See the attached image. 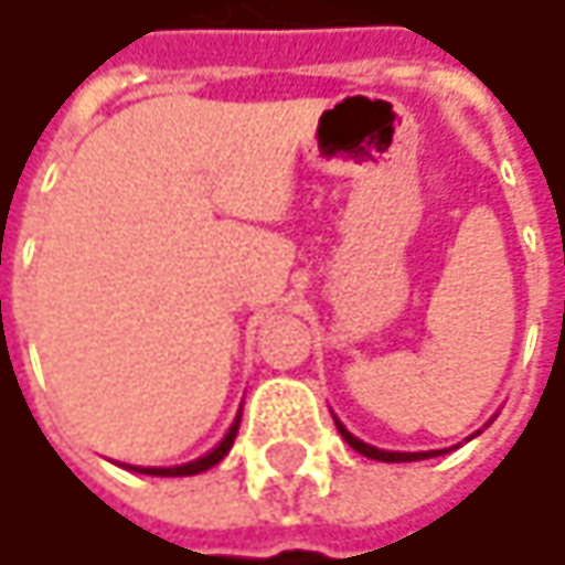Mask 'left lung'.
Here are the masks:
<instances>
[{
  "label": "left lung",
  "mask_w": 565,
  "mask_h": 565,
  "mask_svg": "<svg viewBox=\"0 0 565 565\" xmlns=\"http://www.w3.org/2000/svg\"><path fill=\"white\" fill-rule=\"evenodd\" d=\"M334 426H338V433H341V439L354 449V452H361V456H367V459H377V461H419V459H433V456H443V452H384V449H374V446H367V443H361L358 436H351L338 419H334Z\"/></svg>",
  "instance_id": "8db88e82"
}]
</instances>
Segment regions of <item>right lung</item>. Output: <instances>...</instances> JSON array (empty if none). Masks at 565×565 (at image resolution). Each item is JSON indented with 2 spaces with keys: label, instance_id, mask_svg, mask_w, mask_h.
I'll return each instance as SVG.
<instances>
[{
  "label": "right lung",
  "instance_id": "add662e5",
  "mask_svg": "<svg viewBox=\"0 0 565 565\" xmlns=\"http://www.w3.org/2000/svg\"><path fill=\"white\" fill-rule=\"evenodd\" d=\"M237 429H241V419H237V423L227 429V436L221 439V446H217V449H211L207 456L188 461V465H175V468H132V471H142V475H162V478H181V475H198V471H207V468H214L217 461L231 452V446H234V439H237Z\"/></svg>",
  "mask_w": 565,
  "mask_h": 565
}]
</instances>
